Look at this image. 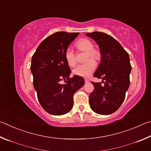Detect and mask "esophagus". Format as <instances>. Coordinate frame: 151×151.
Instances as JSON below:
<instances>
[{
	"instance_id": "1",
	"label": "esophagus",
	"mask_w": 151,
	"mask_h": 151,
	"mask_svg": "<svg viewBox=\"0 0 151 151\" xmlns=\"http://www.w3.org/2000/svg\"><path fill=\"white\" fill-rule=\"evenodd\" d=\"M85 83H89V80H88V79H87V78H85Z\"/></svg>"
}]
</instances>
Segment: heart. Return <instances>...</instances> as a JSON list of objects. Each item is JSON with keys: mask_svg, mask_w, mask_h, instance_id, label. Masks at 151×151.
I'll return each instance as SVG.
<instances>
[{"mask_svg": "<svg viewBox=\"0 0 151 151\" xmlns=\"http://www.w3.org/2000/svg\"><path fill=\"white\" fill-rule=\"evenodd\" d=\"M76 47L79 51L85 52V63L76 66L73 69L75 75L88 77L96 68V63L94 60H99L101 58V54L99 50L94 49L93 42L88 39H81L76 42ZM65 57L67 63L71 66H74L76 63L75 51L72 48L68 47L65 50Z\"/></svg>", "mask_w": 151, "mask_h": 151, "instance_id": "obj_1", "label": "heart"}]
</instances>
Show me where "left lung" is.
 Listing matches in <instances>:
<instances>
[{"label": "left lung", "mask_w": 151, "mask_h": 151, "mask_svg": "<svg viewBox=\"0 0 151 151\" xmlns=\"http://www.w3.org/2000/svg\"><path fill=\"white\" fill-rule=\"evenodd\" d=\"M86 35L95 40L101 54V63L93 76L102 82H91L94 89L89 96V103L96 113L108 115L121 106L129 87V55L116 40L106 33L93 32Z\"/></svg>", "instance_id": "left-lung-1"}]
</instances>
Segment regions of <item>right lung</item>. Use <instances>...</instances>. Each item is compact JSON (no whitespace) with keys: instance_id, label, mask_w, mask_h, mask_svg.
<instances>
[{"instance_id":"1","label":"right lung","mask_w":151,"mask_h":151,"mask_svg":"<svg viewBox=\"0 0 151 151\" xmlns=\"http://www.w3.org/2000/svg\"><path fill=\"white\" fill-rule=\"evenodd\" d=\"M78 32H57L42 40L33 55L30 70L40 105L48 113L62 115L73 106V95L85 84L82 76L70 78L65 53ZM65 81L64 83H60Z\"/></svg>"}]
</instances>
